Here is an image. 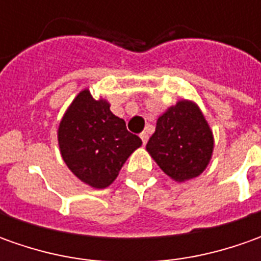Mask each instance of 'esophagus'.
I'll use <instances>...</instances> for the list:
<instances>
[{
	"label": "esophagus",
	"mask_w": 261,
	"mask_h": 261,
	"mask_svg": "<svg viewBox=\"0 0 261 261\" xmlns=\"http://www.w3.org/2000/svg\"><path fill=\"white\" fill-rule=\"evenodd\" d=\"M141 139H142V142H144V144H146V142H148V138H149V136H148V134H146V132H142V134H141Z\"/></svg>",
	"instance_id": "obj_1"
}]
</instances>
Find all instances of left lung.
Segmentation results:
<instances>
[{"instance_id": "obj_1", "label": "left lung", "mask_w": 261, "mask_h": 261, "mask_svg": "<svg viewBox=\"0 0 261 261\" xmlns=\"http://www.w3.org/2000/svg\"><path fill=\"white\" fill-rule=\"evenodd\" d=\"M146 149L167 175L185 181L206 168L214 149V136L197 106L183 100L158 117Z\"/></svg>"}]
</instances>
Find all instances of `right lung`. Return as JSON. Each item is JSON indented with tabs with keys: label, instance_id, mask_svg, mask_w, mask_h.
Wrapping results in <instances>:
<instances>
[{
	"label": "right lung",
	"instance_id": "add662e5",
	"mask_svg": "<svg viewBox=\"0 0 261 261\" xmlns=\"http://www.w3.org/2000/svg\"><path fill=\"white\" fill-rule=\"evenodd\" d=\"M58 141L68 168L87 185L105 189L113 183L127 156L142 141L126 129L123 119L105 100L81 91L64 116Z\"/></svg>",
	"mask_w": 261,
	"mask_h": 261
}]
</instances>
